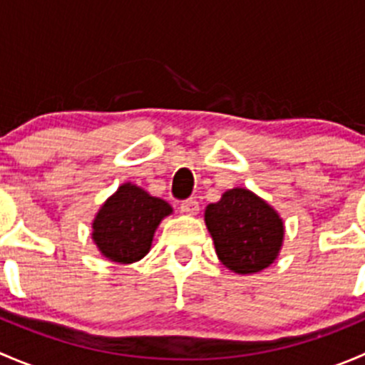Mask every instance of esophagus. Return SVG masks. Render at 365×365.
I'll list each match as a JSON object with an SVG mask.
<instances>
[{"label": "esophagus", "instance_id": "1", "mask_svg": "<svg viewBox=\"0 0 365 365\" xmlns=\"http://www.w3.org/2000/svg\"><path fill=\"white\" fill-rule=\"evenodd\" d=\"M180 210H182L183 213H187V215H196V213L200 212V203H197L194 197H189V200L180 203Z\"/></svg>", "mask_w": 365, "mask_h": 365}]
</instances>
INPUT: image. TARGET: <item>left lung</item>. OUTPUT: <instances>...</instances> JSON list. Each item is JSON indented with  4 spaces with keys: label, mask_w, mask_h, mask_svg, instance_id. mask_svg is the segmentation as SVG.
<instances>
[{
    "label": "left lung",
    "mask_w": 365,
    "mask_h": 365,
    "mask_svg": "<svg viewBox=\"0 0 365 365\" xmlns=\"http://www.w3.org/2000/svg\"><path fill=\"white\" fill-rule=\"evenodd\" d=\"M206 227L222 264L237 274H254L274 263L282 245L281 217L247 189H231L206 206Z\"/></svg>",
    "instance_id": "8db88e82"
}]
</instances>
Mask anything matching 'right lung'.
Here are the masks:
<instances>
[{"label": "right lung", "mask_w": 365, "mask_h": 365, "mask_svg": "<svg viewBox=\"0 0 365 365\" xmlns=\"http://www.w3.org/2000/svg\"><path fill=\"white\" fill-rule=\"evenodd\" d=\"M171 212V206L160 197L123 183L98 210L91 237L111 261L134 263L150 251L157 226Z\"/></svg>", "instance_id": "obj_1"}]
</instances>
